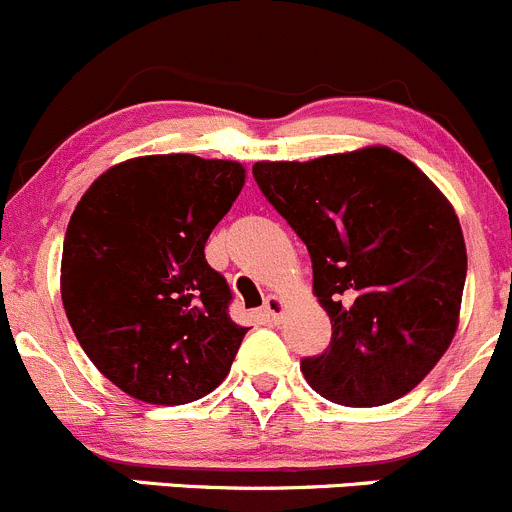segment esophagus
Wrapping results in <instances>:
<instances>
[{
	"label": "esophagus",
	"mask_w": 512,
	"mask_h": 512,
	"mask_svg": "<svg viewBox=\"0 0 512 512\" xmlns=\"http://www.w3.org/2000/svg\"><path fill=\"white\" fill-rule=\"evenodd\" d=\"M283 311H286V301L278 296H268L261 308V313L268 318V321H278V318L283 316Z\"/></svg>",
	"instance_id": "esophagus-1"
}]
</instances>
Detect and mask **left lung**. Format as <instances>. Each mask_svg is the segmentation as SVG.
I'll return each mask as SVG.
<instances>
[{
	"label": "left lung",
	"mask_w": 512,
	"mask_h": 512,
	"mask_svg": "<svg viewBox=\"0 0 512 512\" xmlns=\"http://www.w3.org/2000/svg\"><path fill=\"white\" fill-rule=\"evenodd\" d=\"M254 179L306 244L331 346L303 358L308 386L338 406L411 393L460 318L463 229L443 191L388 146L311 161H256Z\"/></svg>",
	"instance_id": "obj_1"
}]
</instances>
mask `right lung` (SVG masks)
I'll list each match as a JSON object with an SVG mask.
<instances>
[{
    "mask_svg": "<svg viewBox=\"0 0 512 512\" xmlns=\"http://www.w3.org/2000/svg\"><path fill=\"white\" fill-rule=\"evenodd\" d=\"M246 184L239 161L136 156L106 169L69 219L62 303L79 346L136 401L184 406L231 371L249 328L204 246Z\"/></svg>",
    "mask_w": 512,
    "mask_h": 512,
    "instance_id": "obj_1",
    "label": "right lung"
}]
</instances>
